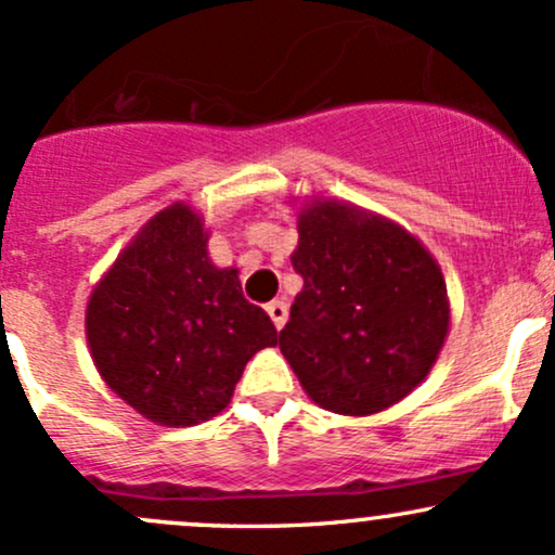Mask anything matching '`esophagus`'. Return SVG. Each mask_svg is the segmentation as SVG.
<instances>
[{"instance_id": "obj_1", "label": "esophagus", "mask_w": 555, "mask_h": 555, "mask_svg": "<svg viewBox=\"0 0 555 555\" xmlns=\"http://www.w3.org/2000/svg\"><path fill=\"white\" fill-rule=\"evenodd\" d=\"M266 310H268V315H271L273 326H276V328H282L284 324H287V302H284V300L268 302Z\"/></svg>"}]
</instances>
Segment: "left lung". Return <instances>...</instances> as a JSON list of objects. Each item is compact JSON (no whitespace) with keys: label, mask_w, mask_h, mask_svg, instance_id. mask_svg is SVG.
I'll use <instances>...</instances> for the list:
<instances>
[{"label":"left lung","mask_w":555,"mask_h":555,"mask_svg":"<svg viewBox=\"0 0 555 555\" xmlns=\"http://www.w3.org/2000/svg\"><path fill=\"white\" fill-rule=\"evenodd\" d=\"M302 276L279 347L310 400L369 416L405 398L435 366L450 308L431 255L398 223L315 203L297 221Z\"/></svg>","instance_id":"1"}]
</instances>
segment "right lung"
<instances>
[{"label": "right lung", "instance_id": "right-lung-1", "mask_svg": "<svg viewBox=\"0 0 555 555\" xmlns=\"http://www.w3.org/2000/svg\"><path fill=\"white\" fill-rule=\"evenodd\" d=\"M87 337L113 392L152 422L192 426L229 405L276 326L245 300L234 268L210 263L194 210L170 205L91 292Z\"/></svg>", "mask_w": 555, "mask_h": 555}]
</instances>
